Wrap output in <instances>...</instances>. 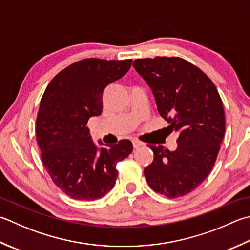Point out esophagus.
I'll list each match as a JSON object with an SVG mask.
<instances>
[{"label": "esophagus", "mask_w": 250, "mask_h": 250, "mask_svg": "<svg viewBox=\"0 0 250 250\" xmlns=\"http://www.w3.org/2000/svg\"><path fill=\"white\" fill-rule=\"evenodd\" d=\"M132 143H133V147L134 148H139V147H141V146L144 145L143 142H141L139 140H133V141H132Z\"/></svg>", "instance_id": "obj_1"}]
</instances>
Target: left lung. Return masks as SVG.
Here are the masks:
<instances>
[{"label":"left lung","instance_id":"1","mask_svg":"<svg viewBox=\"0 0 250 250\" xmlns=\"http://www.w3.org/2000/svg\"><path fill=\"white\" fill-rule=\"evenodd\" d=\"M133 67L150 86L159 115L179 134L178 148L148 145L154 160L144 169L151 189L178 198L202 184L216 163L226 117L216 85L181 57L139 58Z\"/></svg>","mask_w":250,"mask_h":250}]
</instances>
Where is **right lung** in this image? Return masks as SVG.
Here are the masks:
<instances>
[{
  "label": "right lung",
  "instance_id": "right-lung-1",
  "mask_svg": "<svg viewBox=\"0 0 250 250\" xmlns=\"http://www.w3.org/2000/svg\"><path fill=\"white\" fill-rule=\"evenodd\" d=\"M131 62L85 58L58 72L44 91L37 142L53 182L72 199L105 196L116 183L117 164L133 149L129 140H121L99 150L86 126L91 117L102 114L105 87L124 77Z\"/></svg>",
  "mask_w": 250,
  "mask_h": 250
}]
</instances>
